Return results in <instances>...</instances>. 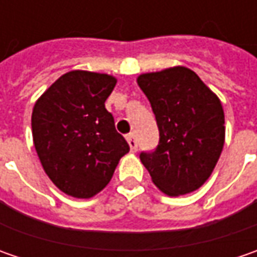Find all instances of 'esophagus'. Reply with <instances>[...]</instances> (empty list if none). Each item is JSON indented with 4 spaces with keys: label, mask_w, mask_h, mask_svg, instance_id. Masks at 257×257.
Instances as JSON below:
<instances>
[{
    "label": "esophagus",
    "mask_w": 257,
    "mask_h": 257,
    "mask_svg": "<svg viewBox=\"0 0 257 257\" xmlns=\"http://www.w3.org/2000/svg\"><path fill=\"white\" fill-rule=\"evenodd\" d=\"M127 142H128V146L132 149V152H137V140H136V136L133 133H130L127 136Z\"/></svg>",
    "instance_id": "34e87169"
}]
</instances>
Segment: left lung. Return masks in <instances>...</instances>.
I'll list each match as a JSON object with an SVG mask.
<instances>
[{"label":"left lung","instance_id":"8db88e82","mask_svg":"<svg viewBox=\"0 0 257 257\" xmlns=\"http://www.w3.org/2000/svg\"><path fill=\"white\" fill-rule=\"evenodd\" d=\"M137 83L160 134L153 152L140 153L142 163L169 196L197 190L210 177L224 144L220 100L186 67L142 74Z\"/></svg>","mask_w":257,"mask_h":257}]
</instances>
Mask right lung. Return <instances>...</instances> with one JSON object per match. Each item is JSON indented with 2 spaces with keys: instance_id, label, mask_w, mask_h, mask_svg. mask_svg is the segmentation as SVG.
<instances>
[{
  "instance_id": "add662e5",
  "label": "right lung",
  "mask_w": 257,
  "mask_h": 257,
  "mask_svg": "<svg viewBox=\"0 0 257 257\" xmlns=\"http://www.w3.org/2000/svg\"><path fill=\"white\" fill-rule=\"evenodd\" d=\"M115 83L111 75L70 71L35 103V150L47 176L68 196L88 199L101 192L130 150L104 105Z\"/></svg>"
}]
</instances>
